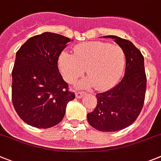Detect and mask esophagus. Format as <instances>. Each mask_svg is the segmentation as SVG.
<instances>
[{"instance_id":"34e87169","label":"esophagus","mask_w":161,"mask_h":161,"mask_svg":"<svg viewBox=\"0 0 161 161\" xmlns=\"http://www.w3.org/2000/svg\"><path fill=\"white\" fill-rule=\"evenodd\" d=\"M84 95H85V92H76V98H77V99L81 98V97H83Z\"/></svg>"}]
</instances>
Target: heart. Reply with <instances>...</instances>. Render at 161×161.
Here are the masks:
<instances>
[{"mask_svg": "<svg viewBox=\"0 0 161 161\" xmlns=\"http://www.w3.org/2000/svg\"><path fill=\"white\" fill-rule=\"evenodd\" d=\"M125 66L123 49L102 41H90L74 47L73 55L62 52L58 58L60 72L69 83L81 76L86 69L88 77L80 80L78 86L106 90L116 85Z\"/></svg>", "mask_w": 161, "mask_h": 161, "instance_id": "b5f03b06", "label": "heart"}]
</instances>
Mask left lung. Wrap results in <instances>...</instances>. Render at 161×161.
I'll list each match as a JSON object with an SVG mask.
<instances>
[{
    "instance_id": "1",
    "label": "left lung",
    "mask_w": 161,
    "mask_h": 161,
    "mask_svg": "<svg viewBox=\"0 0 161 161\" xmlns=\"http://www.w3.org/2000/svg\"><path fill=\"white\" fill-rule=\"evenodd\" d=\"M111 38L123 49L126 60L125 76L110 90L97 93L95 109L88 113V124L101 132H116L132 125L144 105L146 92L144 57L131 41L116 36Z\"/></svg>"
}]
</instances>
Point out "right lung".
<instances>
[{
  "mask_svg": "<svg viewBox=\"0 0 161 161\" xmlns=\"http://www.w3.org/2000/svg\"><path fill=\"white\" fill-rule=\"evenodd\" d=\"M71 40L53 32L29 38L16 54L12 101L22 120L38 129L60 123L75 99L59 73L58 58Z\"/></svg>",
  "mask_w": 161,
  "mask_h": 161,
  "instance_id": "add662e5",
  "label": "right lung"
}]
</instances>
